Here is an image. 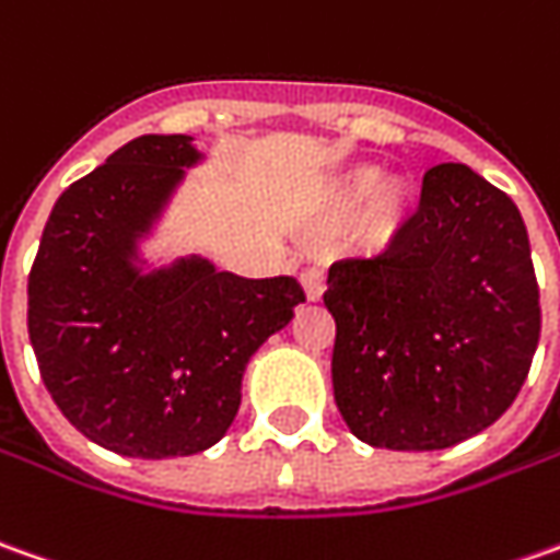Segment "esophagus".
Segmentation results:
<instances>
[{
  "mask_svg": "<svg viewBox=\"0 0 560 560\" xmlns=\"http://www.w3.org/2000/svg\"><path fill=\"white\" fill-rule=\"evenodd\" d=\"M302 287H305V295L311 299V302H320V299H324V289H326L324 273L317 271V268L305 271L302 273Z\"/></svg>",
  "mask_w": 560,
  "mask_h": 560,
  "instance_id": "34e87169",
  "label": "esophagus"
}]
</instances>
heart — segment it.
Here are the masks:
<instances>
[{"instance_id": "heart-1", "label": "heart", "mask_w": 560, "mask_h": 560, "mask_svg": "<svg viewBox=\"0 0 560 560\" xmlns=\"http://www.w3.org/2000/svg\"><path fill=\"white\" fill-rule=\"evenodd\" d=\"M354 221V243L363 253H382L404 234L412 212V187L397 175L378 178V168L358 166L332 178L326 190V215Z\"/></svg>"}]
</instances>
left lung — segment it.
<instances>
[{"instance_id": "obj_1", "label": "left lung", "mask_w": 560, "mask_h": 560, "mask_svg": "<svg viewBox=\"0 0 560 560\" xmlns=\"http://www.w3.org/2000/svg\"><path fill=\"white\" fill-rule=\"evenodd\" d=\"M332 392L360 441L444 450L493 425L530 373L539 283L509 194L463 163L422 178L404 234L329 268Z\"/></svg>"}]
</instances>
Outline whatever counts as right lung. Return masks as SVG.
Here are the masks:
<instances>
[{"mask_svg": "<svg viewBox=\"0 0 560 560\" xmlns=\"http://www.w3.org/2000/svg\"><path fill=\"white\" fill-rule=\"evenodd\" d=\"M197 160L187 135H141L63 190L26 283V326L58 410L122 456H190L221 441L258 345L305 302L292 277L209 261L131 268L135 236Z\"/></svg>", "mask_w": 560, "mask_h": 560, "instance_id": "right-lung-1", "label": "right lung"}]
</instances>
